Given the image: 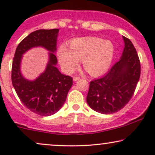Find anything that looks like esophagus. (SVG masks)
Wrapping results in <instances>:
<instances>
[{"label":"esophagus","instance_id":"1","mask_svg":"<svg viewBox=\"0 0 155 155\" xmlns=\"http://www.w3.org/2000/svg\"><path fill=\"white\" fill-rule=\"evenodd\" d=\"M80 79L79 77H77V76H74V77H73V80H74V81H77V80H79Z\"/></svg>","mask_w":155,"mask_h":155}]
</instances>
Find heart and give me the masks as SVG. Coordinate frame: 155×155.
<instances>
[{"label":"heart","instance_id":"1","mask_svg":"<svg viewBox=\"0 0 155 155\" xmlns=\"http://www.w3.org/2000/svg\"><path fill=\"white\" fill-rule=\"evenodd\" d=\"M113 57V44L96 37L74 39L71 48L63 44L58 51V61L66 74L74 71L82 60L84 68L90 75H101L109 68Z\"/></svg>","mask_w":155,"mask_h":155}]
</instances>
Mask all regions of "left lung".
<instances>
[{
    "mask_svg": "<svg viewBox=\"0 0 155 155\" xmlns=\"http://www.w3.org/2000/svg\"><path fill=\"white\" fill-rule=\"evenodd\" d=\"M122 38L124 47L120 60L106 75L90 84L87 102L92 109L104 114L120 111L129 102L140 78L137 51L130 39Z\"/></svg>",
    "mask_w": 155,
    "mask_h": 155,
    "instance_id": "1",
    "label": "left lung"
}]
</instances>
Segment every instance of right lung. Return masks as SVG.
Returning <instances> with one entry per match:
<instances>
[{"instance_id": "obj_1", "label": "right lung", "mask_w": 155, "mask_h": 155, "mask_svg": "<svg viewBox=\"0 0 155 155\" xmlns=\"http://www.w3.org/2000/svg\"><path fill=\"white\" fill-rule=\"evenodd\" d=\"M58 29L38 30L30 33L17 46L12 68V81L19 98L32 112L50 116L58 112L66 100L73 84L71 76L62 74L56 67ZM41 46L50 51L45 71L35 80H28L20 70L22 55L33 47Z\"/></svg>"}]
</instances>
